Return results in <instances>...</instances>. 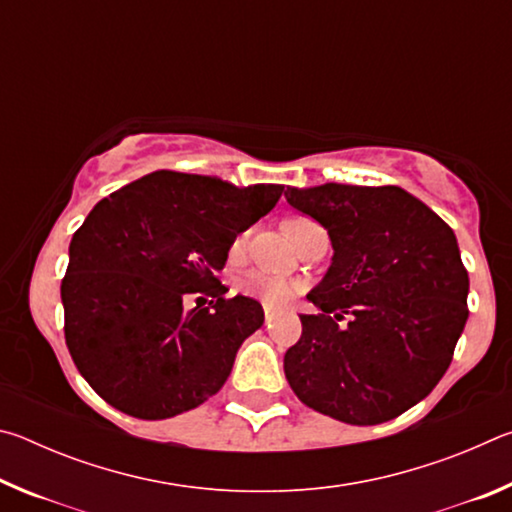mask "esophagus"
I'll return each mask as SVG.
<instances>
[{"label": "esophagus", "mask_w": 512, "mask_h": 512, "mask_svg": "<svg viewBox=\"0 0 512 512\" xmlns=\"http://www.w3.org/2000/svg\"><path fill=\"white\" fill-rule=\"evenodd\" d=\"M273 318H275V311H271V309H264V323H266V325H271V323H273Z\"/></svg>", "instance_id": "34e87169"}]
</instances>
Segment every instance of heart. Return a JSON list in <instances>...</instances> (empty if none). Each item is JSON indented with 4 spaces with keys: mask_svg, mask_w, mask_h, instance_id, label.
Wrapping results in <instances>:
<instances>
[{
    "mask_svg": "<svg viewBox=\"0 0 512 512\" xmlns=\"http://www.w3.org/2000/svg\"><path fill=\"white\" fill-rule=\"evenodd\" d=\"M311 225H316V223L309 221V219H289L287 223H284V230H287V235L293 241H296L302 235V232L311 228ZM246 246H248V235L244 232V235H239L235 241H232V246H230L232 262H241V259H244ZM235 287H237L241 296L259 300L268 309L289 307L291 302L302 293V284L298 280H291V277L271 275V273H264V271H253V273L241 275Z\"/></svg>",
    "mask_w": 512,
    "mask_h": 512,
    "instance_id": "heart-1",
    "label": "heart"
}]
</instances>
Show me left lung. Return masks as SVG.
<instances>
[{"label": "left lung", "instance_id": "obj_1", "mask_svg": "<svg viewBox=\"0 0 512 512\" xmlns=\"http://www.w3.org/2000/svg\"><path fill=\"white\" fill-rule=\"evenodd\" d=\"M284 196L334 246L307 296L318 314L300 316V341L284 354L289 386L341 422L393 420L443 379L470 314L454 230L395 185L287 187ZM345 313L349 325L339 326Z\"/></svg>", "mask_w": 512, "mask_h": 512}]
</instances>
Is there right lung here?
Returning a JSON list of instances; mask_svg holds the SVG:
<instances>
[{
    "mask_svg": "<svg viewBox=\"0 0 512 512\" xmlns=\"http://www.w3.org/2000/svg\"><path fill=\"white\" fill-rule=\"evenodd\" d=\"M282 189L155 171L94 205L69 244L60 298L69 354L103 400L164 420L225 384L264 309L225 298L216 273ZM189 295L210 297L211 307L187 310Z\"/></svg>",
    "mask_w": 512,
    "mask_h": 512,
    "instance_id": "right-lung-1",
    "label": "right lung"
}]
</instances>
